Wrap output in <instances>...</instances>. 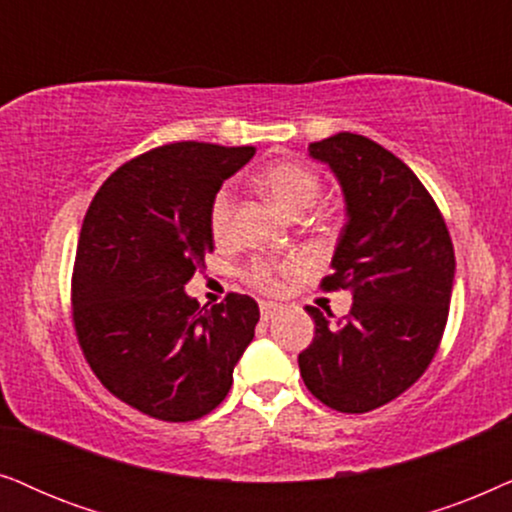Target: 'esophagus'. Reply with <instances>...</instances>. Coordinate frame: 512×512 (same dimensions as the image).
Returning a JSON list of instances; mask_svg holds the SVG:
<instances>
[{
    "mask_svg": "<svg viewBox=\"0 0 512 512\" xmlns=\"http://www.w3.org/2000/svg\"><path fill=\"white\" fill-rule=\"evenodd\" d=\"M278 313H281V306H278V304H271V302H262L260 304L262 320H271L274 316H278Z\"/></svg>",
    "mask_w": 512,
    "mask_h": 512,
    "instance_id": "esophagus-1",
    "label": "esophagus"
}]
</instances>
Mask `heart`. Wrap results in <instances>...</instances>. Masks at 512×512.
<instances>
[{"label":"heart","instance_id":"1","mask_svg":"<svg viewBox=\"0 0 512 512\" xmlns=\"http://www.w3.org/2000/svg\"><path fill=\"white\" fill-rule=\"evenodd\" d=\"M257 185L267 192L283 210L290 215H304L313 208V203L320 196V177L316 170L299 161H276L257 175ZM231 222H234V194L229 187H220L210 199L208 206V224L210 234L217 241H224L231 234ZM297 269L295 260L269 262V260H252L243 271L245 283L260 292H278L283 285V276Z\"/></svg>","mask_w":512,"mask_h":512}]
</instances>
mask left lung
<instances>
[{
  "instance_id": "left-lung-1",
  "label": "left lung",
  "mask_w": 512,
  "mask_h": 512,
  "mask_svg": "<svg viewBox=\"0 0 512 512\" xmlns=\"http://www.w3.org/2000/svg\"><path fill=\"white\" fill-rule=\"evenodd\" d=\"M346 196V220L327 292L351 290V311L316 320L299 353L311 395L337 412L363 414L391 403L428 370L440 349L454 283V245L438 203L398 156L356 133L311 142Z\"/></svg>"
}]
</instances>
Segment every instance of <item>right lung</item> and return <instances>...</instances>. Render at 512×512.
Masks as SVG:
<instances>
[{"mask_svg": "<svg viewBox=\"0 0 512 512\" xmlns=\"http://www.w3.org/2000/svg\"><path fill=\"white\" fill-rule=\"evenodd\" d=\"M255 147L170 142L119 166L86 210L72 323L95 377L147 417L194 421L227 398L255 337L257 302L199 309L185 285L213 250L208 206Z\"/></svg>", "mask_w": 512, "mask_h": 512, "instance_id": "add662e5", "label": "right lung"}]
</instances>
